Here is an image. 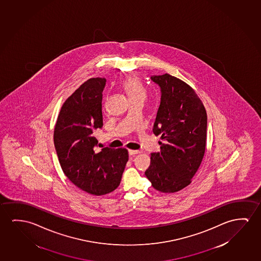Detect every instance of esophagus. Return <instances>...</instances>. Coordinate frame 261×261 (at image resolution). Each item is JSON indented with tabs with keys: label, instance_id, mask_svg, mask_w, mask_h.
<instances>
[{
	"label": "esophagus",
	"instance_id": "obj_1",
	"mask_svg": "<svg viewBox=\"0 0 261 261\" xmlns=\"http://www.w3.org/2000/svg\"><path fill=\"white\" fill-rule=\"evenodd\" d=\"M128 152L130 155H135L140 153L141 151H139V150H128Z\"/></svg>",
	"mask_w": 261,
	"mask_h": 261
}]
</instances>
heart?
I'll return each instance as SVG.
<instances>
[{
  "label": "heart",
  "mask_w": 261,
  "mask_h": 261,
  "mask_svg": "<svg viewBox=\"0 0 261 261\" xmlns=\"http://www.w3.org/2000/svg\"><path fill=\"white\" fill-rule=\"evenodd\" d=\"M122 87L128 95L130 100L136 98H144L145 89L140 80L136 76H130L122 82Z\"/></svg>",
  "instance_id": "heart-1"
}]
</instances>
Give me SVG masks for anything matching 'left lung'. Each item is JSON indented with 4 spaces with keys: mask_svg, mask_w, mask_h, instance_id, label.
I'll list each match as a JSON object with an SVG mask.
<instances>
[{
    "mask_svg": "<svg viewBox=\"0 0 261 261\" xmlns=\"http://www.w3.org/2000/svg\"><path fill=\"white\" fill-rule=\"evenodd\" d=\"M151 79L162 91L152 132L164 142H159L161 151L151 153L145 176L160 192H177L191 183L202 163L206 143V111L185 82L168 73Z\"/></svg>",
    "mask_w": 261,
    "mask_h": 261,
    "instance_id": "1",
    "label": "left lung"
}]
</instances>
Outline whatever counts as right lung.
I'll list each match as a JSON object with an SVG mask.
<instances>
[{
    "instance_id": "right-lung-1",
    "label": "right lung",
    "mask_w": 261,
    "mask_h": 261,
    "mask_svg": "<svg viewBox=\"0 0 261 261\" xmlns=\"http://www.w3.org/2000/svg\"><path fill=\"white\" fill-rule=\"evenodd\" d=\"M105 85L106 79L99 77L83 83L64 101L54 131V144L65 176L76 187L95 196L117 189L128 161L125 148L98 149L94 133L103 126Z\"/></svg>"
}]
</instances>
